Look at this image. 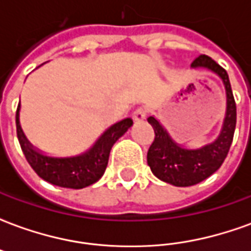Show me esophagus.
Returning a JSON list of instances; mask_svg holds the SVG:
<instances>
[{
  "mask_svg": "<svg viewBox=\"0 0 251 251\" xmlns=\"http://www.w3.org/2000/svg\"><path fill=\"white\" fill-rule=\"evenodd\" d=\"M133 121L134 122H142V121L145 120V117H147V110L144 109V107H138V109L134 110V113H133Z\"/></svg>",
  "mask_w": 251,
  "mask_h": 251,
  "instance_id": "esophagus-1",
  "label": "esophagus"
}]
</instances>
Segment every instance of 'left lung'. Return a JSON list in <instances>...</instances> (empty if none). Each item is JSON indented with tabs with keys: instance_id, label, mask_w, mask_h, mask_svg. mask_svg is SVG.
Instances as JSON below:
<instances>
[{
	"instance_id": "1",
	"label": "left lung",
	"mask_w": 251,
	"mask_h": 251,
	"mask_svg": "<svg viewBox=\"0 0 251 251\" xmlns=\"http://www.w3.org/2000/svg\"><path fill=\"white\" fill-rule=\"evenodd\" d=\"M191 67L210 70L221 77L226 88L227 107L221 134L214 142L198 149L180 147L154 117L148 118L154 130V140L148 151V165L156 177L176 187L198 184L221 168L230 151L237 125V106L226 70L207 55L196 57Z\"/></svg>"
}]
</instances>
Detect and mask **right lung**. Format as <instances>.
Here are the masks:
<instances>
[{
    "mask_svg": "<svg viewBox=\"0 0 251 251\" xmlns=\"http://www.w3.org/2000/svg\"><path fill=\"white\" fill-rule=\"evenodd\" d=\"M19 111L20 104L16 111L17 138L26 161L41 179L63 188L80 189L97 183L106 171L115 141L133 125L131 118H125L110 126L86 153L74 157H51L39 152L26 140L20 126Z\"/></svg>",
    "mask_w": 251,
    "mask_h": 251,
    "instance_id": "add662e5",
    "label": "right lung"
}]
</instances>
